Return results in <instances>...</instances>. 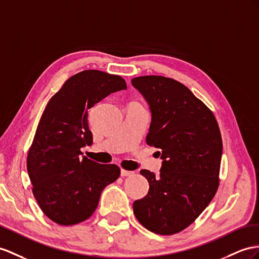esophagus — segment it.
<instances>
[{
  "mask_svg": "<svg viewBox=\"0 0 259 259\" xmlns=\"http://www.w3.org/2000/svg\"><path fill=\"white\" fill-rule=\"evenodd\" d=\"M131 175H134V171L121 169V176H122V177H124V176H131Z\"/></svg>",
  "mask_w": 259,
  "mask_h": 259,
  "instance_id": "1",
  "label": "esophagus"
}]
</instances>
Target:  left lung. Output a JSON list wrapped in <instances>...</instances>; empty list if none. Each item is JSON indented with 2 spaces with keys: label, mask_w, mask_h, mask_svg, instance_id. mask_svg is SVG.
<instances>
[{
  "label": "left lung",
  "mask_w": 259,
  "mask_h": 259,
  "mask_svg": "<svg viewBox=\"0 0 259 259\" xmlns=\"http://www.w3.org/2000/svg\"><path fill=\"white\" fill-rule=\"evenodd\" d=\"M132 85L150 105L152 121L147 143L160 149L161 173H140L149 193L134 202L145 229L171 235L200 215L219 187L222 138L217 119L184 84L160 75L139 76Z\"/></svg>",
  "instance_id": "1"
}]
</instances>
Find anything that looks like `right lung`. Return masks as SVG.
I'll return each mask as SVG.
<instances>
[{
    "instance_id": "obj_1",
    "label": "right lung",
    "mask_w": 259,
    "mask_h": 259,
    "mask_svg": "<svg viewBox=\"0 0 259 259\" xmlns=\"http://www.w3.org/2000/svg\"><path fill=\"white\" fill-rule=\"evenodd\" d=\"M127 89L119 75L85 70L66 79L50 98L28 150L27 170L39 207L60 225L94 213L103 189L120 176L115 164L81 156L93 143L88 110L110 93Z\"/></svg>"
}]
</instances>
